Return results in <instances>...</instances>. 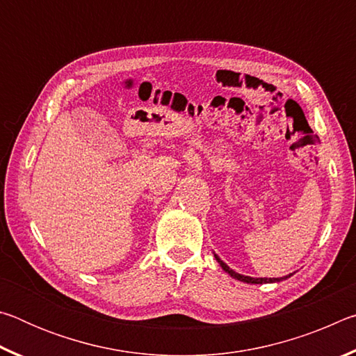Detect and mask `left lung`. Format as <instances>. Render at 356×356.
<instances>
[{
	"label": "left lung",
	"mask_w": 356,
	"mask_h": 356,
	"mask_svg": "<svg viewBox=\"0 0 356 356\" xmlns=\"http://www.w3.org/2000/svg\"><path fill=\"white\" fill-rule=\"evenodd\" d=\"M215 259L216 261H218V264L221 265V268L225 270L226 273H229L232 276L234 280H238V281H243V282H248V284H267V282H280V281H282V280H287V278H291L292 276V273L291 275H287V276H282V278H251V276H245V275H240V273H236L234 272L232 268H229L227 265L221 261V259L215 254Z\"/></svg>",
	"instance_id": "8db88e82"
}]
</instances>
